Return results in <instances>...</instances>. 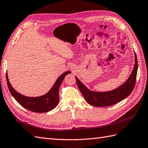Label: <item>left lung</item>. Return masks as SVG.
<instances>
[{"mask_svg":"<svg viewBox=\"0 0 148 148\" xmlns=\"http://www.w3.org/2000/svg\"><path fill=\"white\" fill-rule=\"evenodd\" d=\"M137 67H138V64H137V56L135 53V65L129 79L121 86L110 91H91L88 90L78 79L77 77H75V79H76V82L79 89L88 103L94 106L103 107V106H108L117 103L127 97L131 93L134 88L136 82Z\"/></svg>","mask_w":148,"mask_h":148,"instance_id":"obj_1","label":"left lung"}]
</instances>
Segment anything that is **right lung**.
I'll list each match as a JSON object with an SVG mask.
<instances>
[{
  "label": "right lung",
  "mask_w": 148,
  "mask_h": 148,
  "mask_svg": "<svg viewBox=\"0 0 148 148\" xmlns=\"http://www.w3.org/2000/svg\"><path fill=\"white\" fill-rule=\"evenodd\" d=\"M70 73V71H67L60 75L51 90L47 94L38 97H27L17 92L10 84L8 73H6V80L10 92L21 105L29 111L44 113L49 112L57 106L59 101L58 90L60 86L66 75Z\"/></svg>",
  "instance_id": "obj_1"
}]
</instances>
